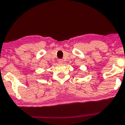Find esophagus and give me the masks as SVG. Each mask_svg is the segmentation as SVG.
I'll return each mask as SVG.
<instances>
[{
    "label": "esophagus",
    "instance_id": "esophagus-1",
    "mask_svg": "<svg viewBox=\"0 0 125 125\" xmlns=\"http://www.w3.org/2000/svg\"><path fill=\"white\" fill-rule=\"evenodd\" d=\"M58 62L60 63V64H62L64 62V60H62V59H60V60H58Z\"/></svg>",
    "mask_w": 125,
    "mask_h": 125
}]
</instances>
